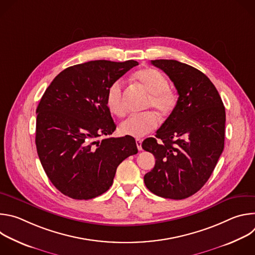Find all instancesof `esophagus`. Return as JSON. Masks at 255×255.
Here are the masks:
<instances>
[{
    "label": "esophagus",
    "mask_w": 255,
    "mask_h": 255,
    "mask_svg": "<svg viewBox=\"0 0 255 255\" xmlns=\"http://www.w3.org/2000/svg\"><path fill=\"white\" fill-rule=\"evenodd\" d=\"M136 146L138 150H142V141L141 139H136Z\"/></svg>",
    "instance_id": "34e87169"
}]
</instances>
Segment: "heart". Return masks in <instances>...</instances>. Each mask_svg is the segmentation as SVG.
<instances>
[{
    "mask_svg": "<svg viewBox=\"0 0 255 255\" xmlns=\"http://www.w3.org/2000/svg\"><path fill=\"white\" fill-rule=\"evenodd\" d=\"M133 80L147 92L148 99L146 108H154L161 116L170 115L176 107L177 96L168 88L167 79L155 68L146 67L136 71ZM106 105L116 117H123L126 114L124 102L123 85L121 81L113 82L107 90ZM158 125L156 116L151 112L133 115L121 123L119 131L122 135L140 138L153 131Z\"/></svg>",
    "mask_w": 255,
    "mask_h": 255,
    "instance_id": "1",
    "label": "heart"
}]
</instances>
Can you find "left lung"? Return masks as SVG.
Here are the masks:
<instances>
[{
    "label": "left lung",
    "instance_id": "8db88e82",
    "mask_svg": "<svg viewBox=\"0 0 255 255\" xmlns=\"http://www.w3.org/2000/svg\"><path fill=\"white\" fill-rule=\"evenodd\" d=\"M151 63L169 77L178 99L156 138L142 142V148L156 159L144 183L159 197L183 200L207 183L224 149L225 107L213 83L199 69L172 59Z\"/></svg>",
    "mask_w": 255,
    "mask_h": 255
}]
</instances>
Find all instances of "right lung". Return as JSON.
<instances>
[{
    "instance_id": "add662e5",
    "label": "right lung",
    "mask_w": 255,
    "mask_h": 255,
    "mask_svg": "<svg viewBox=\"0 0 255 255\" xmlns=\"http://www.w3.org/2000/svg\"><path fill=\"white\" fill-rule=\"evenodd\" d=\"M135 60H93L72 65L51 82L36 118L35 143L52 185L75 200H90L107 192L118 165L138 152L133 137L104 138L116 125L106 105L107 90Z\"/></svg>"
}]
</instances>
